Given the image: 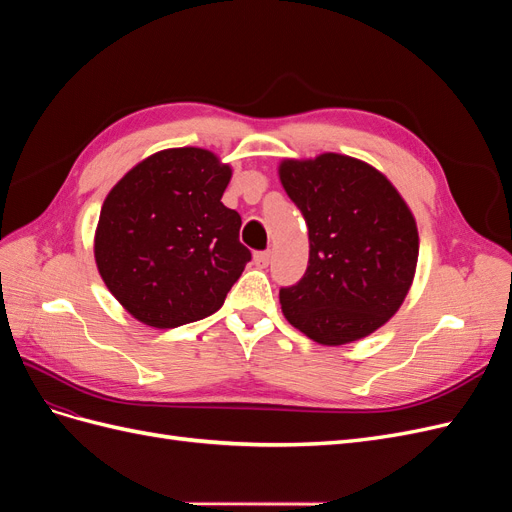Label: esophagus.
Masks as SVG:
<instances>
[{"label": "esophagus", "instance_id": "esophagus-1", "mask_svg": "<svg viewBox=\"0 0 512 512\" xmlns=\"http://www.w3.org/2000/svg\"><path fill=\"white\" fill-rule=\"evenodd\" d=\"M271 262V252H256L254 254V265L260 269H267Z\"/></svg>", "mask_w": 512, "mask_h": 512}]
</instances>
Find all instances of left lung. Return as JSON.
<instances>
[{"instance_id":"8db88e82","label":"left lung","mask_w":512,"mask_h":512,"mask_svg":"<svg viewBox=\"0 0 512 512\" xmlns=\"http://www.w3.org/2000/svg\"><path fill=\"white\" fill-rule=\"evenodd\" d=\"M280 179L309 230L307 271L280 290L286 320L322 346L374 333L414 280L418 230L406 200L380 170L339 153L284 160Z\"/></svg>"}]
</instances>
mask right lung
<instances>
[{
  "mask_svg": "<svg viewBox=\"0 0 512 512\" xmlns=\"http://www.w3.org/2000/svg\"><path fill=\"white\" fill-rule=\"evenodd\" d=\"M228 164L198 147L164 149L108 192L96 265L128 312L156 329L203 320L224 305L252 254L241 215L222 203Z\"/></svg>",
  "mask_w": 512,
  "mask_h": 512,
  "instance_id": "right-lung-1",
  "label": "right lung"
}]
</instances>
